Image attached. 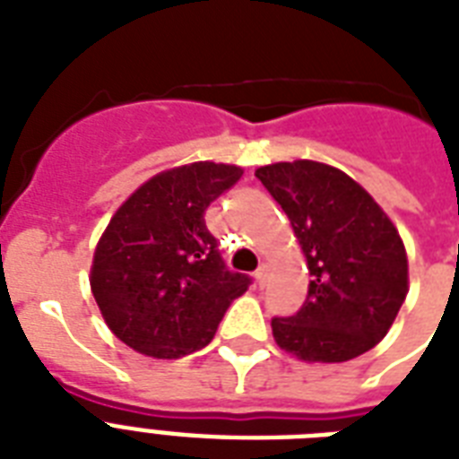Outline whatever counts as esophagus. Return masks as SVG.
Listing matches in <instances>:
<instances>
[{
  "instance_id": "obj_1",
  "label": "esophagus",
  "mask_w": 459,
  "mask_h": 459,
  "mask_svg": "<svg viewBox=\"0 0 459 459\" xmlns=\"http://www.w3.org/2000/svg\"><path fill=\"white\" fill-rule=\"evenodd\" d=\"M266 276H269V264H266V262H262L257 269V273H255V281H257L259 286H264Z\"/></svg>"
}]
</instances>
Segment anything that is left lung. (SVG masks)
Returning a JSON list of instances; mask_svg holds the SVG:
<instances>
[{
    "mask_svg": "<svg viewBox=\"0 0 459 459\" xmlns=\"http://www.w3.org/2000/svg\"><path fill=\"white\" fill-rule=\"evenodd\" d=\"M290 219L312 276L300 312L273 319V341L302 362L364 355L410 290L405 243L381 204L335 166L295 159L255 171Z\"/></svg>",
    "mask_w": 459,
    "mask_h": 459,
    "instance_id": "8db88e82",
    "label": "left lung"
}]
</instances>
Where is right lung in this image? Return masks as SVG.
Masks as SVG:
<instances>
[{"mask_svg": "<svg viewBox=\"0 0 459 459\" xmlns=\"http://www.w3.org/2000/svg\"><path fill=\"white\" fill-rule=\"evenodd\" d=\"M243 169L193 161L145 180L111 216L90 288L107 326L140 355L178 359L212 342L250 279L223 266L204 212Z\"/></svg>", "mask_w": 459, "mask_h": 459, "instance_id": "1", "label": "right lung"}]
</instances>
